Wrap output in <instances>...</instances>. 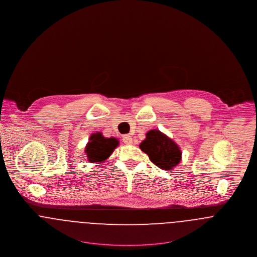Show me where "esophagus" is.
I'll list each match as a JSON object with an SVG mask.
<instances>
[{
	"label": "esophagus",
	"mask_w": 257,
	"mask_h": 257,
	"mask_svg": "<svg viewBox=\"0 0 257 257\" xmlns=\"http://www.w3.org/2000/svg\"><path fill=\"white\" fill-rule=\"evenodd\" d=\"M122 141H123V143L126 144V145H131V144H133V139H132V136H130V135H124L123 138H122Z\"/></svg>",
	"instance_id": "34e87169"
}]
</instances>
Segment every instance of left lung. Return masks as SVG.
Returning a JSON list of instances; mask_svg holds the SVG:
<instances>
[{
    "label": "left lung",
    "instance_id": "left-lung-1",
    "mask_svg": "<svg viewBox=\"0 0 257 257\" xmlns=\"http://www.w3.org/2000/svg\"><path fill=\"white\" fill-rule=\"evenodd\" d=\"M140 149L149 155L152 163L163 170L171 171L181 162L179 146L157 129L146 134V139L140 144Z\"/></svg>",
    "mask_w": 257,
    "mask_h": 257
}]
</instances>
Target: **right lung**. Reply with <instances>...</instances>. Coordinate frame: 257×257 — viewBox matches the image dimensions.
<instances>
[{
    "mask_svg": "<svg viewBox=\"0 0 257 257\" xmlns=\"http://www.w3.org/2000/svg\"><path fill=\"white\" fill-rule=\"evenodd\" d=\"M119 145L115 138H105L101 132L93 133L86 145L85 153L90 163L104 162Z\"/></svg>",
    "mask_w": 257,
    "mask_h": 257,
    "instance_id": "add662e5",
    "label": "right lung"
}]
</instances>
